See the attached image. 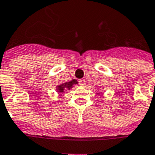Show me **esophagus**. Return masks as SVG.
Segmentation results:
<instances>
[{
    "label": "esophagus",
    "instance_id": "esophagus-1",
    "mask_svg": "<svg viewBox=\"0 0 155 155\" xmlns=\"http://www.w3.org/2000/svg\"><path fill=\"white\" fill-rule=\"evenodd\" d=\"M79 83H80V85H82V86H85V80H81V81H79Z\"/></svg>",
    "mask_w": 155,
    "mask_h": 155
}]
</instances>
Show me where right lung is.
<instances>
[{"instance_id":"1","label":"right lung","mask_w":155,"mask_h":155,"mask_svg":"<svg viewBox=\"0 0 155 155\" xmlns=\"http://www.w3.org/2000/svg\"><path fill=\"white\" fill-rule=\"evenodd\" d=\"M78 84V82L76 81V80H72V81H69V82H65V83H63L61 85H59L57 86V91L59 93L64 92V91H67V90H70V88L73 87V85Z\"/></svg>"}]
</instances>
